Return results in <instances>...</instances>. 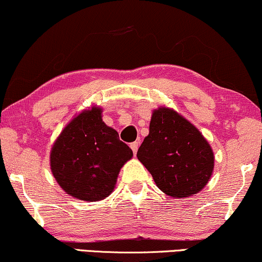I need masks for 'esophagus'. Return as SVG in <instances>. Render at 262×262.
<instances>
[{
  "mask_svg": "<svg viewBox=\"0 0 262 262\" xmlns=\"http://www.w3.org/2000/svg\"><path fill=\"white\" fill-rule=\"evenodd\" d=\"M138 147H139V142L134 141V142H132V144H130V148H132V150H133V154H134V155L137 154Z\"/></svg>",
  "mask_w": 262,
  "mask_h": 262,
  "instance_id": "1",
  "label": "esophagus"
}]
</instances>
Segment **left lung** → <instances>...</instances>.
<instances>
[{"label":"left lung","instance_id":"8db88e82","mask_svg":"<svg viewBox=\"0 0 262 262\" xmlns=\"http://www.w3.org/2000/svg\"><path fill=\"white\" fill-rule=\"evenodd\" d=\"M158 188L168 196L184 198L200 192L214 168L210 145L183 116L170 108L154 111L150 133L137 154Z\"/></svg>","mask_w":262,"mask_h":262}]
</instances>
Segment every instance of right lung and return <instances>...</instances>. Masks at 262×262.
Returning <instances> with one entry per match:
<instances>
[{"mask_svg":"<svg viewBox=\"0 0 262 262\" xmlns=\"http://www.w3.org/2000/svg\"><path fill=\"white\" fill-rule=\"evenodd\" d=\"M133 151L101 120V108L83 111L66 125L51 154V168L62 190L82 201L104 200Z\"/></svg>","mask_w":262,"mask_h":262,"instance_id":"1","label":"right lung"}]
</instances>
